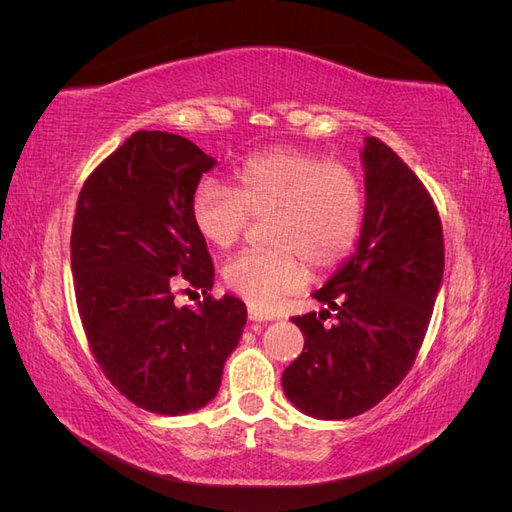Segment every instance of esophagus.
<instances>
[{
    "instance_id": "obj_1",
    "label": "esophagus",
    "mask_w": 512,
    "mask_h": 512,
    "mask_svg": "<svg viewBox=\"0 0 512 512\" xmlns=\"http://www.w3.org/2000/svg\"><path fill=\"white\" fill-rule=\"evenodd\" d=\"M247 318L254 320V322H265V320H271L273 316L269 312H265V309L256 307V305H247Z\"/></svg>"
}]
</instances>
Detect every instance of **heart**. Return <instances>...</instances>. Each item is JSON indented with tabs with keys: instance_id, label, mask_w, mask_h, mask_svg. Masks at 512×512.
<instances>
[{
	"instance_id": "obj_1",
	"label": "heart",
	"mask_w": 512,
	"mask_h": 512,
	"mask_svg": "<svg viewBox=\"0 0 512 512\" xmlns=\"http://www.w3.org/2000/svg\"><path fill=\"white\" fill-rule=\"evenodd\" d=\"M235 188L203 179L192 194V222L213 247L228 250L250 218H269V250L243 252L226 262L224 284L260 309L301 290L309 269L329 271L354 247L363 226L361 179L320 153L271 147L232 173Z\"/></svg>"
}]
</instances>
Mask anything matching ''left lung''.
<instances>
[{
    "instance_id": "left-lung-1",
    "label": "left lung",
    "mask_w": 512,
    "mask_h": 512,
    "mask_svg": "<svg viewBox=\"0 0 512 512\" xmlns=\"http://www.w3.org/2000/svg\"><path fill=\"white\" fill-rule=\"evenodd\" d=\"M365 218L356 252L312 297L327 305L292 322L305 346L282 374L301 412L342 421L374 408L406 378L444 273L436 203L410 166L365 138ZM327 317L333 325H324Z\"/></svg>"
}]
</instances>
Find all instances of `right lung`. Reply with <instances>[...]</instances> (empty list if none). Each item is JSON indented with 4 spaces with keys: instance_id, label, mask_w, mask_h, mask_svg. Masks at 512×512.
<instances>
[{
    "instance_id": "add662e5",
    "label": "right lung",
    "mask_w": 512,
    "mask_h": 512,
    "mask_svg": "<svg viewBox=\"0 0 512 512\" xmlns=\"http://www.w3.org/2000/svg\"><path fill=\"white\" fill-rule=\"evenodd\" d=\"M215 164L177 134L141 130L83 183L70 237L74 294L91 354L132 404L188 414L218 395L247 309L213 299V262L192 194ZM200 289L196 310L177 291Z\"/></svg>"
}]
</instances>
